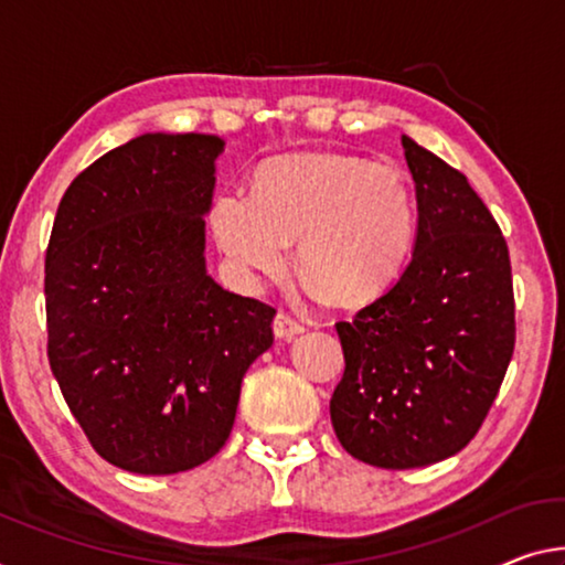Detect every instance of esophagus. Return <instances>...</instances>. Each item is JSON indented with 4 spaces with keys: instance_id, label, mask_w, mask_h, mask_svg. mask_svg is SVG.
<instances>
[{
    "instance_id": "1",
    "label": "esophagus",
    "mask_w": 565,
    "mask_h": 565,
    "mask_svg": "<svg viewBox=\"0 0 565 565\" xmlns=\"http://www.w3.org/2000/svg\"><path fill=\"white\" fill-rule=\"evenodd\" d=\"M273 328H275V335L277 338H295L298 333L306 331V323H302L298 316H292V312L280 310L275 316Z\"/></svg>"
}]
</instances>
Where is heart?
Segmentation results:
<instances>
[{"label": "heart", "instance_id": "1", "mask_svg": "<svg viewBox=\"0 0 565 565\" xmlns=\"http://www.w3.org/2000/svg\"><path fill=\"white\" fill-rule=\"evenodd\" d=\"M220 247L249 277L285 267L298 242V267L333 302L376 298L409 259L416 206L402 171L359 156L282 159L257 173L253 199L224 192L212 206Z\"/></svg>", "mask_w": 565, "mask_h": 565}]
</instances>
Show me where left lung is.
Returning <instances> with one entry per match:
<instances>
[{"label": "left lung", "mask_w": 565, "mask_h": 565, "mask_svg": "<svg viewBox=\"0 0 565 565\" xmlns=\"http://www.w3.org/2000/svg\"><path fill=\"white\" fill-rule=\"evenodd\" d=\"M416 184L414 253L381 298L338 320L331 396L343 449L412 470L457 455L488 419L515 349L508 242L462 171L402 136Z\"/></svg>", "instance_id": "obj_1"}]
</instances>
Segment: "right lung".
<instances>
[{"label": "right lung", "instance_id": "right-lung-1", "mask_svg": "<svg viewBox=\"0 0 565 565\" xmlns=\"http://www.w3.org/2000/svg\"><path fill=\"white\" fill-rule=\"evenodd\" d=\"M224 141L146 134L77 173L45 255L47 359L106 462L173 475L227 441L275 308L204 270V212Z\"/></svg>", "mask_w": 565, "mask_h": 565}]
</instances>
